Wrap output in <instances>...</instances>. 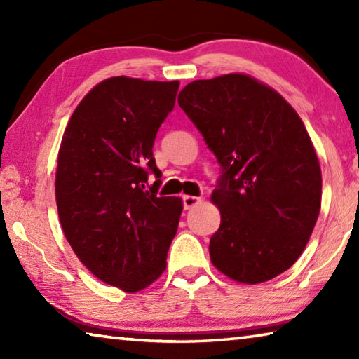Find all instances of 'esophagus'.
<instances>
[{"mask_svg":"<svg viewBox=\"0 0 359 359\" xmlns=\"http://www.w3.org/2000/svg\"><path fill=\"white\" fill-rule=\"evenodd\" d=\"M182 203H184V209L188 210V209L194 208V205H196V204L201 203V198H198V196H184V198H182Z\"/></svg>","mask_w":359,"mask_h":359,"instance_id":"obj_1","label":"esophagus"}]
</instances>
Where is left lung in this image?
<instances>
[{"instance_id": "left-lung-1", "label": "left lung", "mask_w": 359, "mask_h": 359, "mask_svg": "<svg viewBox=\"0 0 359 359\" xmlns=\"http://www.w3.org/2000/svg\"><path fill=\"white\" fill-rule=\"evenodd\" d=\"M177 101L222 166L212 263L236 282L271 280L301 257L320 214L321 171L306 126L245 74L194 81Z\"/></svg>"}]
</instances>
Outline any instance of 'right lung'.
<instances>
[{"instance_id": "1", "label": "right lung", "mask_w": 359, "mask_h": 359, "mask_svg": "<svg viewBox=\"0 0 359 359\" xmlns=\"http://www.w3.org/2000/svg\"><path fill=\"white\" fill-rule=\"evenodd\" d=\"M179 85L106 79L76 107L60 145L55 196L66 239L95 277L126 293L163 274L177 233L182 199L156 196L151 149Z\"/></svg>"}]
</instances>
